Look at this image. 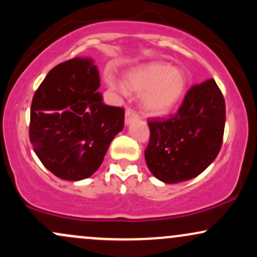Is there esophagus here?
Wrapping results in <instances>:
<instances>
[{"label":"esophagus","mask_w":257,"mask_h":257,"mask_svg":"<svg viewBox=\"0 0 257 257\" xmlns=\"http://www.w3.org/2000/svg\"><path fill=\"white\" fill-rule=\"evenodd\" d=\"M138 114L135 113L133 109H126L125 111V124H129L133 119H137Z\"/></svg>","instance_id":"1"}]
</instances>
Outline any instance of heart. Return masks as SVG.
Instances as JSON below:
<instances>
[{
	"label": "heart",
	"instance_id": "b5f03b06",
	"mask_svg": "<svg viewBox=\"0 0 257 257\" xmlns=\"http://www.w3.org/2000/svg\"><path fill=\"white\" fill-rule=\"evenodd\" d=\"M111 89L142 95L140 106L145 114L162 117L168 114L182 100L188 87V77L180 67H172L162 61L132 68L124 74L123 85L114 79H107Z\"/></svg>",
	"mask_w": 257,
	"mask_h": 257
}]
</instances>
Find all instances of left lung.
<instances>
[{
    "label": "left lung",
    "instance_id": "1",
    "mask_svg": "<svg viewBox=\"0 0 257 257\" xmlns=\"http://www.w3.org/2000/svg\"><path fill=\"white\" fill-rule=\"evenodd\" d=\"M224 123V98L216 81L208 79L193 86L176 115L149 122V170L166 184L195 178L221 150Z\"/></svg>",
    "mask_w": 257,
    "mask_h": 257
}]
</instances>
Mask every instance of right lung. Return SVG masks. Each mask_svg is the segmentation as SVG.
<instances>
[{"label": "right lung", "instance_id": "1", "mask_svg": "<svg viewBox=\"0 0 257 257\" xmlns=\"http://www.w3.org/2000/svg\"><path fill=\"white\" fill-rule=\"evenodd\" d=\"M94 60L75 57L51 69L36 90L29 138L36 156L56 177L89 178L123 131L124 109L103 103Z\"/></svg>", "mask_w": 257, "mask_h": 257}]
</instances>
